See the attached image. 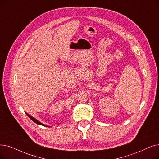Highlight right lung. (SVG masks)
<instances>
[{"mask_svg": "<svg viewBox=\"0 0 159 159\" xmlns=\"http://www.w3.org/2000/svg\"><path fill=\"white\" fill-rule=\"evenodd\" d=\"M26 115L27 116H28L29 117V118L34 122V123H37V124H38V125H43V126H45V127H49V126H48V125H44V124L43 123H41V122H39L38 120H37L36 119H35V118H33V117L32 116H31L30 115H29V114H27V113H26Z\"/></svg>", "mask_w": 159, "mask_h": 159, "instance_id": "obj_1", "label": "right lung"}]
</instances>
